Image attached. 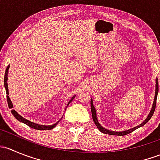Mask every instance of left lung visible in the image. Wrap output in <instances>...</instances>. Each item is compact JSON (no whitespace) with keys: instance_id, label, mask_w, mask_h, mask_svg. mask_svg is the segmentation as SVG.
<instances>
[{"instance_id":"left-lung-1","label":"left lung","mask_w":160,"mask_h":160,"mask_svg":"<svg viewBox=\"0 0 160 160\" xmlns=\"http://www.w3.org/2000/svg\"><path fill=\"white\" fill-rule=\"evenodd\" d=\"M158 92H159V83H158V79L156 78V92H155V98H154V101H153V104H152V107L151 111H150L149 115L148 117L146 118V120L142 122V124L138 125V126H135L134 128H131V129L128 130H125L123 131V132H114V131H111V130H108L106 128H103L102 126L101 125V124L98 122V118H97V114H96V110H95V108L94 106L93 105V100H90V109H91V113H92V118H93V121L94 122L95 125L96 126L98 127V128L101 131L102 133L104 134H108V135H118V136H122V135H128V134L131 133L133 131H135L137 128H140V127L143 126L144 125H146L148 122L150 120V118H152V116L153 113L155 111V108H156V99H157V95H158Z\"/></svg>"}]
</instances>
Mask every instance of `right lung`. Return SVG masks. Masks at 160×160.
<instances>
[{
    "label": "right lung",
    "mask_w": 160,
    "mask_h": 160,
    "mask_svg": "<svg viewBox=\"0 0 160 160\" xmlns=\"http://www.w3.org/2000/svg\"><path fill=\"white\" fill-rule=\"evenodd\" d=\"M9 67H10V66L8 65V66L7 69H6V70H5V74H4V88H5V90H6V93H7L8 104L9 108H12L13 104H12V103H11L10 98H9V96H8V82H7V80H8V72ZM74 98H75V96H73L72 98H71V100L70 101H69L67 106H68L69 104H70V102L72 101V100L74 99ZM11 113H12L13 115L14 116V118H15L17 120H18L19 122H23L24 124L27 125L28 126H29L32 128H35V129H37V130H50V129H52V128H55V127H56V125L58 124V122L60 121V120H59V122H56V124H53V125H38V124H36V123H34V122H30V121L27 120V119H25V118L22 117V116H21L20 114H18V113H17V111H16L15 110H11Z\"/></svg>",
    "instance_id": "right-lung-1"
}]
</instances>
